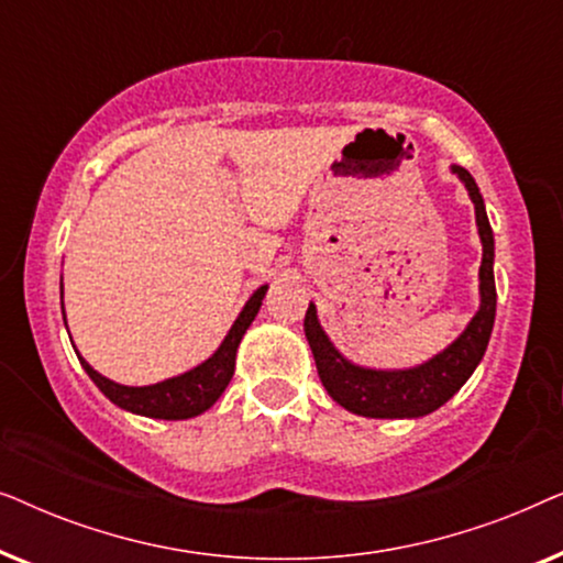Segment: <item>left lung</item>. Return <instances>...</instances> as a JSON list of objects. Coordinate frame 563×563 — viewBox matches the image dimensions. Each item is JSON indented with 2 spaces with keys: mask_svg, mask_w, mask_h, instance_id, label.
<instances>
[{
  "mask_svg": "<svg viewBox=\"0 0 563 563\" xmlns=\"http://www.w3.org/2000/svg\"><path fill=\"white\" fill-rule=\"evenodd\" d=\"M453 174L466 184L468 197H472L476 210V225L482 235V268H479V289L482 307L468 322V328L453 341L443 353L430 358L428 364L407 372H374V368L353 366L341 353L333 349L328 335L322 333L314 305L307 307L305 314V335L310 343L314 366H318L322 387L345 410L364 415V418H420L438 410L449 402L456 391L464 387V382L474 374L484 351H487L492 325H495L497 310V289H495V238L484 210V199L479 187L472 179L466 168L453 166Z\"/></svg>",
  "mask_w": 563,
  "mask_h": 563,
  "instance_id": "left-lung-1",
  "label": "left lung"
}]
</instances>
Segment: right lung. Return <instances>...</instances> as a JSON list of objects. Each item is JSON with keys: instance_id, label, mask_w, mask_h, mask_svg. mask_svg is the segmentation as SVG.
Returning a JSON list of instances; mask_svg holds the SVG:
<instances>
[{"instance_id": "obj_1", "label": "right lung", "mask_w": 563, "mask_h": 563, "mask_svg": "<svg viewBox=\"0 0 563 563\" xmlns=\"http://www.w3.org/2000/svg\"><path fill=\"white\" fill-rule=\"evenodd\" d=\"M266 289L268 287H261L253 291V297L245 302L243 312L238 314L235 325L230 328L225 341H222L220 349L214 351L205 364H199L197 368H191V372L181 376H174V379L153 384V387H122V384H114L107 379V376L97 374L81 356L79 361L81 366L87 368L91 382L104 391V397H110L114 405L122 407V410L145 415V418H158V420L195 418V415L205 412L207 407L218 402V397L225 391L230 379H233L238 343H241L243 333L249 330L253 318H256Z\"/></svg>"}]
</instances>
